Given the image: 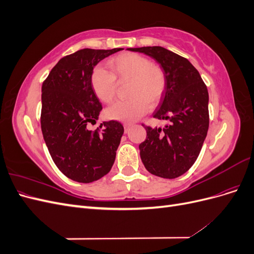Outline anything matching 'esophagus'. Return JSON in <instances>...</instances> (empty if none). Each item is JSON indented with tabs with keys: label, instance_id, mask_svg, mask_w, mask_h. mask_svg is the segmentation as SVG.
<instances>
[{
	"label": "esophagus",
	"instance_id": "esophagus-1",
	"mask_svg": "<svg viewBox=\"0 0 254 254\" xmlns=\"http://www.w3.org/2000/svg\"><path fill=\"white\" fill-rule=\"evenodd\" d=\"M131 127V124H129V123H125L124 124V129H125V132H127L128 130H129V128Z\"/></svg>",
	"mask_w": 254,
	"mask_h": 254
}]
</instances>
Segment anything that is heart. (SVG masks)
I'll use <instances>...</instances> for the list:
<instances>
[{
	"label": "heart",
	"instance_id": "obj_1",
	"mask_svg": "<svg viewBox=\"0 0 254 254\" xmlns=\"http://www.w3.org/2000/svg\"><path fill=\"white\" fill-rule=\"evenodd\" d=\"M110 72L96 66L91 72L90 82L96 97L104 104L113 102L118 83L129 81L127 101L118 102L106 110L108 119L132 123L156 107L164 96L167 79L164 70L147 57L136 53H124L107 63Z\"/></svg>",
	"mask_w": 254,
	"mask_h": 254
}]
</instances>
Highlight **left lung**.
Wrapping results in <instances>:
<instances>
[{"label":"left lung","mask_w":254,"mask_h":254,"mask_svg":"<svg viewBox=\"0 0 254 254\" xmlns=\"http://www.w3.org/2000/svg\"><path fill=\"white\" fill-rule=\"evenodd\" d=\"M156 59L166 74L167 86L158 120H168L164 128L146 129L139 145L142 162L150 174L174 179L195 163L209 129V93L199 72L190 61L161 47L128 49Z\"/></svg>","instance_id":"left-lung-1"}]
</instances>
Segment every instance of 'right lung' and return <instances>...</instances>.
<instances>
[{
    "label": "right lung",
    "mask_w": 254,
    "mask_h": 254,
    "mask_svg": "<svg viewBox=\"0 0 254 254\" xmlns=\"http://www.w3.org/2000/svg\"><path fill=\"white\" fill-rule=\"evenodd\" d=\"M124 49H83L61 58L42 83L41 130L54 163L67 178L90 183L108 174L124 133L118 121L104 122L95 131L103 109L91 87L93 67Z\"/></svg>",
    "instance_id": "obj_1"
}]
</instances>
